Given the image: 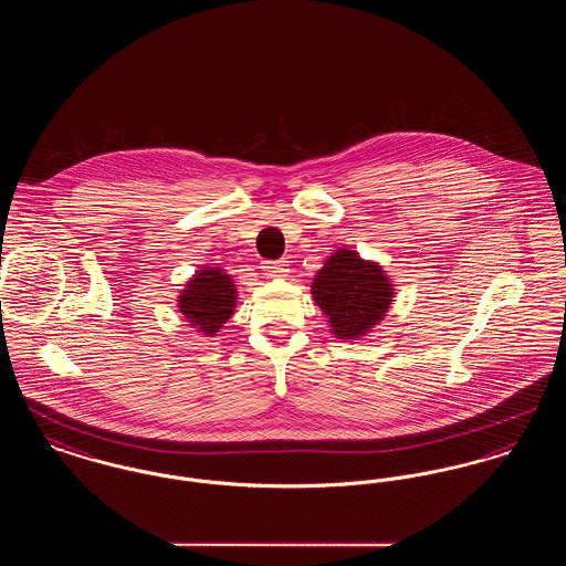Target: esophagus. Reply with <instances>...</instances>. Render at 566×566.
<instances>
[{
    "label": "esophagus",
    "mask_w": 566,
    "mask_h": 566,
    "mask_svg": "<svg viewBox=\"0 0 566 566\" xmlns=\"http://www.w3.org/2000/svg\"><path fill=\"white\" fill-rule=\"evenodd\" d=\"M261 270L265 271V275H270V277H286L289 275L286 261H263Z\"/></svg>",
    "instance_id": "esophagus-1"
}]
</instances>
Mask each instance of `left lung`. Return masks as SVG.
<instances>
[{
	"label": "left lung",
	"instance_id": "1",
	"mask_svg": "<svg viewBox=\"0 0 566 566\" xmlns=\"http://www.w3.org/2000/svg\"><path fill=\"white\" fill-rule=\"evenodd\" d=\"M312 295L337 339H358L386 316L395 286L381 265L342 248L316 273Z\"/></svg>",
	"mask_w": 566,
	"mask_h": 566
}]
</instances>
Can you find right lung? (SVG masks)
<instances>
[{
	"label": "right lung",
	"instance_id": "add662e5",
	"mask_svg": "<svg viewBox=\"0 0 566 566\" xmlns=\"http://www.w3.org/2000/svg\"><path fill=\"white\" fill-rule=\"evenodd\" d=\"M235 298L238 289L229 273L220 268H203L187 282L182 295L178 296V307L192 328L206 337H214L233 316Z\"/></svg>",
	"mask_w": 566,
	"mask_h": 566
}]
</instances>
